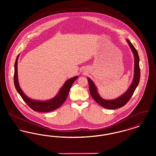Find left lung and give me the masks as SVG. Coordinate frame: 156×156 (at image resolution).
<instances>
[{"mask_svg":"<svg viewBox=\"0 0 156 156\" xmlns=\"http://www.w3.org/2000/svg\"><path fill=\"white\" fill-rule=\"evenodd\" d=\"M126 41L129 45L132 51L133 52L134 59V75L132 82L126 92L115 99H105L101 97L98 93V90L95 83L93 81L87 78L89 83V92L93 99L104 108L109 109H116L123 106L129 101L130 98L133 95L134 90L139 85L140 78V70L139 67V57L137 51L136 50L131 42L126 39Z\"/></svg>","mask_w":156,"mask_h":156,"instance_id":"1","label":"left lung"}]
</instances>
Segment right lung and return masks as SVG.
Instances as JSON below:
<instances>
[{"instance_id": "right-lung-1", "label": "right lung", "mask_w": 156, "mask_h": 156, "mask_svg": "<svg viewBox=\"0 0 156 156\" xmlns=\"http://www.w3.org/2000/svg\"><path fill=\"white\" fill-rule=\"evenodd\" d=\"M19 57V54L17 55L15 62L14 83L17 92L19 94V95L22 98L24 101L29 105L30 108H31L34 111L48 112L58 109L67 99L69 89L78 76H75L67 80L59 89L58 94L51 99L45 101L33 99L27 97L23 92L22 89H21L20 87L17 74V62Z\"/></svg>"}]
</instances>
